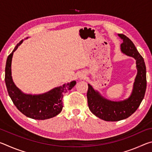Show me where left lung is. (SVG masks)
Masks as SVG:
<instances>
[{"instance_id":"8db88e82","label":"left lung","mask_w":152,"mask_h":152,"mask_svg":"<svg viewBox=\"0 0 152 152\" xmlns=\"http://www.w3.org/2000/svg\"><path fill=\"white\" fill-rule=\"evenodd\" d=\"M119 36L123 39L121 45L122 52L136 60L137 74L132 95L123 101L114 102L105 99L88 84L87 100L89 109L94 115L106 121H118L127 119L134 113L143 101L147 86L146 68L143 57L129 38L123 34H119Z\"/></svg>"}]
</instances>
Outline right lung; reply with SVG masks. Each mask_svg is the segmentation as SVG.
Instances as JSON below:
<instances>
[{"instance_id":"add662e5","label":"right lung","mask_w":152,"mask_h":152,"mask_svg":"<svg viewBox=\"0 0 152 152\" xmlns=\"http://www.w3.org/2000/svg\"><path fill=\"white\" fill-rule=\"evenodd\" d=\"M23 40L17 43L7 60L5 67V84L9 96L20 113L33 119L44 120L58 115L63 108V95L75 86L76 81L64 84L39 95L23 94L15 86L11 76V61L13 52Z\"/></svg>"}]
</instances>
